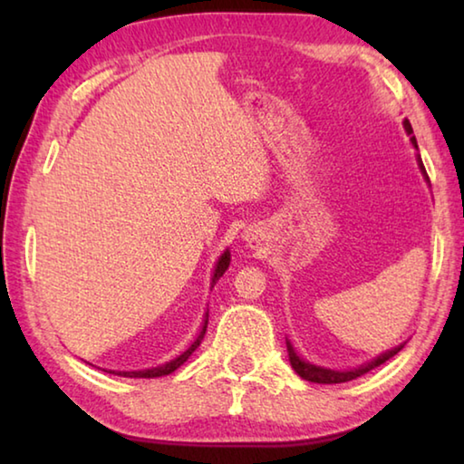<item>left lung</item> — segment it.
I'll list each match as a JSON object with an SVG mask.
<instances>
[{
	"mask_svg": "<svg viewBox=\"0 0 464 464\" xmlns=\"http://www.w3.org/2000/svg\"><path fill=\"white\" fill-rule=\"evenodd\" d=\"M403 127H405V130H407V135H413V129H411V122H410V121H403ZM411 145H413L415 149H418V140H415V137H411ZM418 161H420V169H421L423 178H426V182H430L428 176H426V168H423V163H421L420 157H418ZM403 345H405V343L397 345V348H392V350H389V352H384V354H381L379 358H374V360H371V362H366V364H360L358 368H350V371H332V368L315 366V364L307 362V360H303V358L298 356L296 352H295L293 343H290V342L286 340L288 360H290V364H293L295 372H296L298 376H301V379H304V381L319 382V384H335V382H348V381H354V379H358V376H362V374H366V372H371L372 368H376V366H381V364L387 362V360H391L392 356H395L397 352H401Z\"/></svg>",
	"mask_w": 464,
	"mask_h": 464,
	"instance_id": "1",
	"label": "left lung"
}]
</instances>
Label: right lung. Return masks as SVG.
Listing matches in <instances>:
<instances>
[{"label": "right lung", "mask_w": 464, "mask_h": 464, "mask_svg": "<svg viewBox=\"0 0 464 464\" xmlns=\"http://www.w3.org/2000/svg\"><path fill=\"white\" fill-rule=\"evenodd\" d=\"M229 262H231V254H229V249H227V251H223L221 257H218L217 266H215L213 285H217V280L223 276L227 268H229ZM207 325H208V313H207V315H204V324H202L200 334H198V337H196V340L192 342L190 348H188L186 352H182V354H179L178 358L169 360V362H166V364L155 366V368H145V371H106V372L119 374V376H129V379H155V376H166V374H169V372H174L176 368L182 366V364L186 362V360L190 358L192 352H194L196 348H198L200 342H202V337H204V334H207Z\"/></svg>", "instance_id": "1"}]
</instances>
